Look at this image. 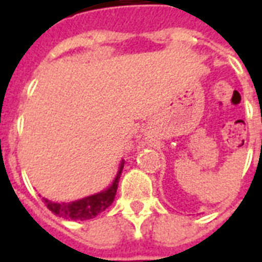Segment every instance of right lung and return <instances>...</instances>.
Masks as SVG:
<instances>
[{
	"instance_id": "add662e5",
	"label": "right lung",
	"mask_w": 262,
	"mask_h": 262,
	"mask_svg": "<svg viewBox=\"0 0 262 262\" xmlns=\"http://www.w3.org/2000/svg\"><path fill=\"white\" fill-rule=\"evenodd\" d=\"M123 161L120 163L119 171L116 174V178L114 182L111 184V187H108L105 191L91 195V196L82 198L78 201L69 203H56L52 201H48L43 198V201L46 203L49 210H52L54 214H57L60 217H64V219H71V220H88L95 217L99 213H102L103 210L109 208L112 202H114L115 195L118 191V184H119L120 174L123 170Z\"/></svg>"
}]
</instances>
